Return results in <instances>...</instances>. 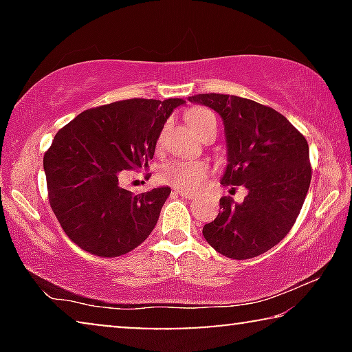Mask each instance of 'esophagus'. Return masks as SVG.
I'll return each instance as SVG.
<instances>
[{
    "label": "esophagus",
    "mask_w": 352,
    "mask_h": 352,
    "mask_svg": "<svg viewBox=\"0 0 352 352\" xmlns=\"http://www.w3.org/2000/svg\"><path fill=\"white\" fill-rule=\"evenodd\" d=\"M177 192V194H179V195H182V197H186V199H194V194H192V192H187V190H182V189H177L176 190Z\"/></svg>",
    "instance_id": "esophagus-1"
}]
</instances>
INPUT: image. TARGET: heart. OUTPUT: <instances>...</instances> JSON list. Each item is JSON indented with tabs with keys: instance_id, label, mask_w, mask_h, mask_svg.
Wrapping results in <instances>:
<instances>
[{
	"instance_id": "1",
	"label": "heart",
	"mask_w": 352,
	"mask_h": 352,
	"mask_svg": "<svg viewBox=\"0 0 352 352\" xmlns=\"http://www.w3.org/2000/svg\"><path fill=\"white\" fill-rule=\"evenodd\" d=\"M187 122L195 133L208 124H216L213 112L206 109H194L187 113ZM208 166L197 160H173L162 168L163 181L179 187V189H195L204 182Z\"/></svg>"
}]
</instances>
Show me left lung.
Wrapping results in <instances>:
<instances>
[{
    "label": "left lung",
    "instance_id": "left-lung-1",
    "mask_svg": "<svg viewBox=\"0 0 352 352\" xmlns=\"http://www.w3.org/2000/svg\"><path fill=\"white\" fill-rule=\"evenodd\" d=\"M189 100L223 120L228 165L221 184L247 189L240 204L219 200L221 211L204 226V237L228 258L259 256L290 232L305 204L311 184L307 141L282 113L254 100L216 93Z\"/></svg>",
    "mask_w": 352,
    "mask_h": 352
}]
</instances>
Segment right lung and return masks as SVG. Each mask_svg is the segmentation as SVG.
Segmentation results:
<instances>
[{
  "instance_id": "1",
  "label": "right lung",
  "mask_w": 352,
  "mask_h": 352,
  "mask_svg": "<svg viewBox=\"0 0 352 352\" xmlns=\"http://www.w3.org/2000/svg\"><path fill=\"white\" fill-rule=\"evenodd\" d=\"M182 99H128L81 112L45 153L50 205L72 242L104 258L131 252L155 228L171 189L133 194L120 179L147 170L166 120Z\"/></svg>"
}]
</instances>
